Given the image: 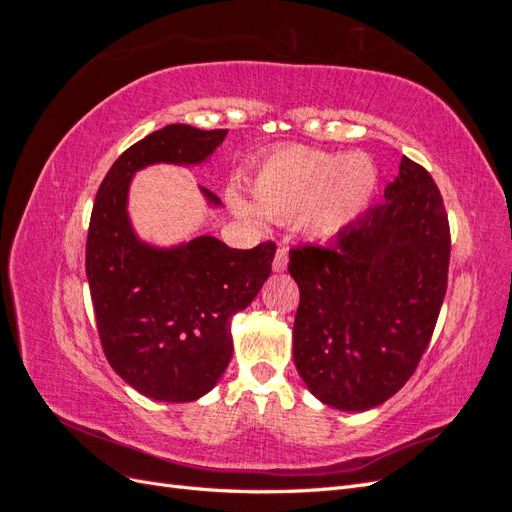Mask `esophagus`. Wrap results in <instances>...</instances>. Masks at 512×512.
Returning <instances> with one entry per match:
<instances>
[{
    "instance_id": "esophagus-1",
    "label": "esophagus",
    "mask_w": 512,
    "mask_h": 512,
    "mask_svg": "<svg viewBox=\"0 0 512 512\" xmlns=\"http://www.w3.org/2000/svg\"><path fill=\"white\" fill-rule=\"evenodd\" d=\"M286 267H288V250H286V245H280L275 252V258H273V271L282 273V271H286Z\"/></svg>"
}]
</instances>
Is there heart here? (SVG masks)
Segmentation results:
<instances>
[{
    "label": "heart",
    "instance_id": "1",
    "mask_svg": "<svg viewBox=\"0 0 512 512\" xmlns=\"http://www.w3.org/2000/svg\"><path fill=\"white\" fill-rule=\"evenodd\" d=\"M378 170L365 153H327L290 147L275 151L252 179V198L273 220L297 218L312 239H331L361 218L376 192ZM230 205L243 218L256 209L237 194Z\"/></svg>",
    "mask_w": 512,
    "mask_h": 512
}]
</instances>
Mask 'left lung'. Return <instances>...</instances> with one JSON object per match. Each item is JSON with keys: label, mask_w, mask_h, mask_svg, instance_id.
Listing matches in <instances>:
<instances>
[{"label": "left lung", "mask_w": 512, "mask_h": 512, "mask_svg": "<svg viewBox=\"0 0 512 512\" xmlns=\"http://www.w3.org/2000/svg\"><path fill=\"white\" fill-rule=\"evenodd\" d=\"M451 230L438 185L401 158L384 203L329 247L290 250L301 301L292 356L309 393L344 412L384 404L408 382L446 294Z\"/></svg>", "instance_id": "8db88e82"}]
</instances>
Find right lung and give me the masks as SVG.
<instances>
[{
	"label": "right lung",
	"instance_id": "1",
	"mask_svg": "<svg viewBox=\"0 0 512 512\" xmlns=\"http://www.w3.org/2000/svg\"><path fill=\"white\" fill-rule=\"evenodd\" d=\"M228 130L185 123L151 132L115 160L96 194L85 269L108 363L141 395L183 404L209 393L232 356L230 318L271 275L275 243L232 250L200 235L173 247L143 241L128 215L132 177L151 164H203ZM211 207L220 198L200 188Z\"/></svg>",
	"mask_w": 512,
	"mask_h": 512
}]
</instances>
